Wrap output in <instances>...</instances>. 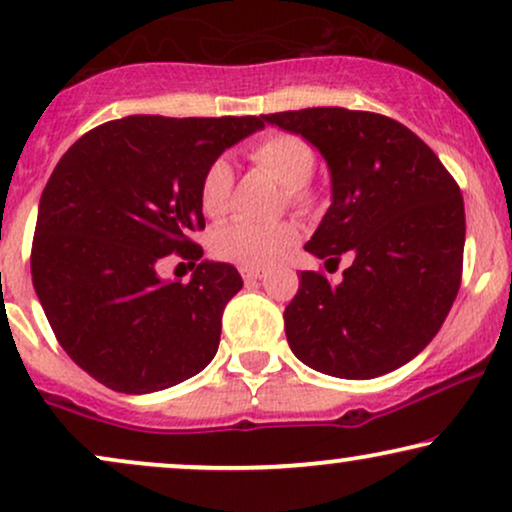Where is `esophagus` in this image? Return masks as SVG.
<instances>
[{
    "mask_svg": "<svg viewBox=\"0 0 512 512\" xmlns=\"http://www.w3.org/2000/svg\"><path fill=\"white\" fill-rule=\"evenodd\" d=\"M241 276L245 281H257V278L264 276V269L260 267H241Z\"/></svg>",
    "mask_w": 512,
    "mask_h": 512,
    "instance_id": "esophagus-1",
    "label": "esophagus"
}]
</instances>
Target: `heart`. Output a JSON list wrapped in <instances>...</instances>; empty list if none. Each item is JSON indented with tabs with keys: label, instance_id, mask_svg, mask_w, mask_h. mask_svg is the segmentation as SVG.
I'll return each mask as SVG.
<instances>
[{
	"label": "heart",
	"instance_id": "obj_1",
	"mask_svg": "<svg viewBox=\"0 0 512 512\" xmlns=\"http://www.w3.org/2000/svg\"><path fill=\"white\" fill-rule=\"evenodd\" d=\"M252 160L267 170L283 186L290 200L302 198V186L314 174L316 155L307 141L295 134H271L252 146ZM234 167L226 158H217L205 167L200 179V208L208 217H222L231 208ZM297 241V229L290 222L260 224L238 219L215 234V252L224 260L243 267H267L276 262Z\"/></svg>",
	"mask_w": 512,
	"mask_h": 512
}]
</instances>
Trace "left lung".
<instances>
[{
    "mask_svg": "<svg viewBox=\"0 0 512 512\" xmlns=\"http://www.w3.org/2000/svg\"><path fill=\"white\" fill-rule=\"evenodd\" d=\"M309 141L331 172V208L304 250L338 267L300 271L286 307L293 354L314 371L368 380L428 347L461 286L465 210L458 184L409 127L378 113L304 108L262 115Z\"/></svg>",
    "mask_w": 512,
    "mask_h": 512,
    "instance_id": "left-lung-1",
    "label": "left lung"
}]
</instances>
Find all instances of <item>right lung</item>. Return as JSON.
I'll return each instance as SVG.
<instances>
[{
	"instance_id": "right-lung-1",
	"label": "right lung",
	"mask_w": 512,
	"mask_h": 512,
	"mask_svg": "<svg viewBox=\"0 0 512 512\" xmlns=\"http://www.w3.org/2000/svg\"><path fill=\"white\" fill-rule=\"evenodd\" d=\"M264 127L245 118L129 115L68 148L44 186L32 241V286L68 357L115 392L184 383L215 359L236 267L200 260V179L226 148ZM199 262L189 284L154 264Z\"/></svg>"
}]
</instances>
